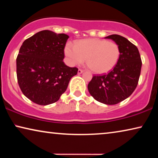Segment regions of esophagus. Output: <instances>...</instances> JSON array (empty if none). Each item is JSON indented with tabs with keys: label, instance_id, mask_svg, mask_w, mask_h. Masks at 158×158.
Segmentation results:
<instances>
[{
	"label": "esophagus",
	"instance_id": "1",
	"mask_svg": "<svg viewBox=\"0 0 158 158\" xmlns=\"http://www.w3.org/2000/svg\"><path fill=\"white\" fill-rule=\"evenodd\" d=\"M83 70H82V69H79L78 70V71H77V73H78V74H81V73H83Z\"/></svg>",
	"mask_w": 158,
	"mask_h": 158
}]
</instances>
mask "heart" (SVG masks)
Segmentation results:
<instances>
[{
  "label": "heart",
  "mask_w": 158,
  "mask_h": 158,
  "mask_svg": "<svg viewBox=\"0 0 158 158\" xmlns=\"http://www.w3.org/2000/svg\"><path fill=\"white\" fill-rule=\"evenodd\" d=\"M64 54L71 65L81 64L85 60L90 70L102 74L112 70L120 56L116 43L101 39H85L77 41L75 45L68 43Z\"/></svg>",
  "instance_id": "obj_1"
}]
</instances>
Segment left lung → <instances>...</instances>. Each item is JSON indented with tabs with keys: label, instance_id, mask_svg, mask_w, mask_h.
<instances>
[{
	"label": "left lung",
	"instance_id": "obj_1",
	"mask_svg": "<svg viewBox=\"0 0 158 158\" xmlns=\"http://www.w3.org/2000/svg\"><path fill=\"white\" fill-rule=\"evenodd\" d=\"M105 38L114 40L119 47V59L109 73L94 75L88 89L98 102L114 105L130 96L137 88L142 60L137 47L125 37L112 34Z\"/></svg>",
	"mask_w": 158,
	"mask_h": 158
}]
</instances>
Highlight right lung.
Wrapping results in <instances>:
<instances>
[{
    "label": "right lung",
    "mask_w": 158,
    "mask_h": 158,
    "mask_svg": "<svg viewBox=\"0 0 158 158\" xmlns=\"http://www.w3.org/2000/svg\"><path fill=\"white\" fill-rule=\"evenodd\" d=\"M69 36L44 30L23 42L16 58V75L23 95L36 104L55 103L78 69L62 61Z\"/></svg>",
    "instance_id": "obj_1"
}]
</instances>
